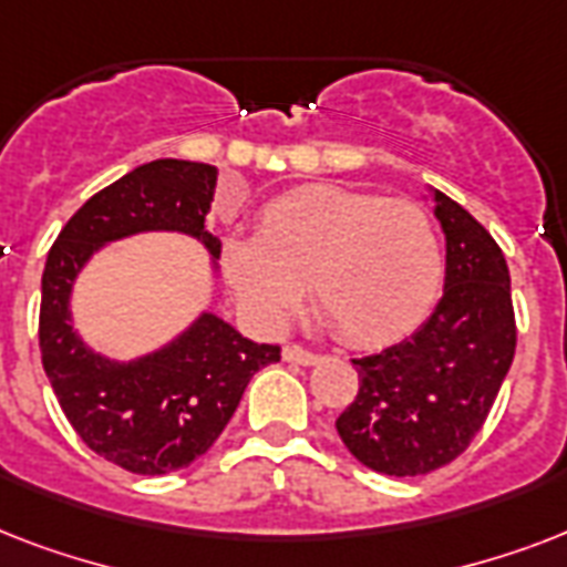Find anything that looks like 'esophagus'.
Segmentation results:
<instances>
[{
    "mask_svg": "<svg viewBox=\"0 0 567 567\" xmlns=\"http://www.w3.org/2000/svg\"><path fill=\"white\" fill-rule=\"evenodd\" d=\"M282 359H285V362H291V364H306V368H311V364L320 362L318 353H311V350H302V347H297V344L285 347Z\"/></svg>",
    "mask_w": 567,
    "mask_h": 567,
    "instance_id": "esophagus-1",
    "label": "esophagus"
}]
</instances>
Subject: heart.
Returning a JSON list of instances; mask_svg holds the SVG:
<instances>
[{"instance_id": "obj_1", "label": "heart", "mask_w": 567, "mask_h": 567, "mask_svg": "<svg viewBox=\"0 0 567 567\" xmlns=\"http://www.w3.org/2000/svg\"><path fill=\"white\" fill-rule=\"evenodd\" d=\"M226 282L267 327L315 306L347 344L373 350L412 336L439 300L444 258L423 208L371 190L300 185L258 214L256 238L220 249Z\"/></svg>"}]
</instances>
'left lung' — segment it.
Masks as SVG:
<instances>
[{
    "instance_id": "1",
    "label": "left lung",
    "mask_w": 567,
    "mask_h": 567,
    "mask_svg": "<svg viewBox=\"0 0 567 567\" xmlns=\"http://www.w3.org/2000/svg\"><path fill=\"white\" fill-rule=\"evenodd\" d=\"M423 199L447 240L444 293L400 344L353 359L359 394L336 421L344 447L388 476H421L474 441L515 359L506 258L447 194Z\"/></svg>"
}]
</instances>
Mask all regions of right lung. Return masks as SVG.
I'll return each instance as SVG.
<instances>
[{
	"mask_svg": "<svg viewBox=\"0 0 567 567\" xmlns=\"http://www.w3.org/2000/svg\"><path fill=\"white\" fill-rule=\"evenodd\" d=\"M214 164L155 158L93 194L52 244L40 282V359L79 439L132 474L188 467L212 447L238 409L252 373L279 362V347L256 344L199 311L171 341L135 359L93 350L73 327L75 282L100 249L173 231L208 252L217 279L220 238L208 229Z\"/></svg>",
	"mask_w": 567,
	"mask_h": 567,
	"instance_id": "1",
	"label": "right lung"
}]
</instances>
